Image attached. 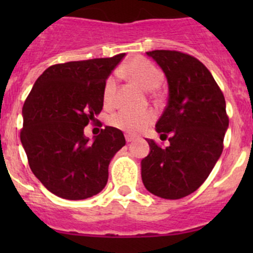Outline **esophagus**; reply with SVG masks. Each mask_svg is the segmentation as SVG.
I'll return each mask as SVG.
<instances>
[{
	"label": "esophagus",
	"mask_w": 253,
	"mask_h": 253,
	"mask_svg": "<svg viewBox=\"0 0 253 253\" xmlns=\"http://www.w3.org/2000/svg\"><path fill=\"white\" fill-rule=\"evenodd\" d=\"M134 139H136V137L134 136H131V134H126V142H133Z\"/></svg>",
	"instance_id": "obj_1"
}]
</instances>
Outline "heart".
I'll return each mask as SVG.
<instances>
[{
    "instance_id": "heart-1",
    "label": "heart",
    "mask_w": 253,
    "mask_h": 253,
    "mask_svg": "<svg viewBox=\"0 0 253 253\" xmlns=\"http://www.w3.org/2000/svg\"><path fill=\"white\" fill-rule=\"evenodd\" d=\"M119 73L126 76L145 90H154L163 81V73L160 72L159 68L149 60L143 57L132 58L120 68ZM115 91H116V81L114 77H109L105 82L103 93L105 105H111L114 101ZM153 120H154V114L152 111L121 110L110 116L109 124L115 128H119L127 133H138L147 128Z\"/></svg>"
}]
</instances>
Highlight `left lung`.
Instances as JSON below:
<instances>
[{
	"instance_id": "8db88e82",
	"label": "left lung",
	"mask_w": 253,
	"mask_h": 253,
	"mask_svg": "<svg viewBox=\"0 0 253 253\" xmlns=\"http://www.w3.org/2000/svg\"><path fill=\"white\" fill-rule=\"evenodd\" d=\"M164 72L169 88L165 110L155 125L170 145L152 139L141 162L144 187L160 198L180 200L198 190L223 152L229 127L223 93L211 73L197 58L178 51L147 52Z\"/></svg>"
}]
</instances>
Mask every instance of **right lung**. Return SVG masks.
I'll use <instances>...</instances> for the list:
<instances>
[{
    "mask_svg": "<svg viewBox=\"0 0 253 253\" xmlns=\"http://www.w3.org/2000/svg\"><path fill=\"white\" fill-rule=\"evenodd\" d=\"M125 53L48 67L23 106L20 142L33 174L53 195L85 200L108 182L109 164L126 144L124 133L106 126L89 141L84 127L104 105V85Z\"/></svg>",
    "mask_w": 253,
    "mask_h": 253,
    "instance_id": "right-lung-1",
    "label": "right lung"
}]
</instances>
